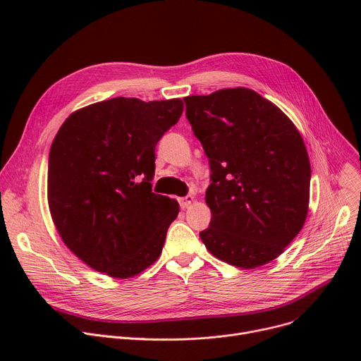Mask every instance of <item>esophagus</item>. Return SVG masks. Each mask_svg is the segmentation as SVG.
<instances>
[{
	"label": "esophagus",
	"mask_w": 361,
	"mask_h": 361,
	"mask_svg": "<svg viewBox=\"0 0 361 361\" xmlns=\"http://www.w3.org/2000/svg\"><path fill=\"white\" fill-rule=\"evenodd\" d=\"M193 202H195V196H192V195H187V196L178 199V203L181 206V209H187L188 206H192Z\"/></svg>",
	"instance_id": "34e87169"
}]
</instances>
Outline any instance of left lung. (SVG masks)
Segmentation results:
<instances>
[{
	"label": "left lung",
	"instance_id": "8db88e82",
	"mask_svg": "<svg viewBox=\"0 0 361 361\" xmlns=\"http://www.w3.org/2000/svg\"><path fill=\"white\" fill-rule=\"evenodd\" d=\"M211 165L206 249L243 269L276 259L306 222L310 161L294 123L247 87L184 98Z\"/></svg>",
	"mask_w": 361,
	"mask_h": 361
}]
</instances>
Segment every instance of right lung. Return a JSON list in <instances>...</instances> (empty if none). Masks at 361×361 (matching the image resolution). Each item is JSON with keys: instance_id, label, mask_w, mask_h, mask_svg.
I'll return each mask as SVG.
<instances>
[{"instance_id": "add662e5", "label": "right lung", "mask_w": 361, "mask_h": 361, "mask_svg": "<svg viewBox=\"0 0 361 361\" xmlns=\"http://www.w3.org/2000/svg\"><path fill=\"white\" fill-rule=\"evenodd\" d=\"M183 101L112 98L74 111L51 145L48 206L67 247L112 278L139 275L161 256L178 202L152 193L155 146Z\"/></svg>"}]
</instances>
